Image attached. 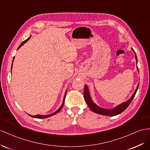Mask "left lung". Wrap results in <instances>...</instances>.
Segmentation results:
<instances>
[{
  "label": "left lung",
  "mask_w": 150,
  "mask_h": 150,
  "mask_svg": "<svg viewBox=\"0 0 150 150\" xmlns=\"http://www.w3.org/2000/svg\"><path fill=\"white\" fill-rule=\"evenodd\" d=\"M132 50L134 51V54H135V57L136 59V62H137V56L136 54V52H134V49L132 48ZM137 70H138V68ZM138 87H139V84H138L136 89L134 92V94H132V97L130 98L129 100H127V101L122 103V104L119 105L118 106H117L116 107H115L113 109H105V108H101V107L98 106V105H96L95 103L92 100V99L90 96L89 94V89H88V87L87 86V85H85L84 86V90H83V96H84V99H85V101L86 102V103L87 104L89 108L91 109V111H93V112L96 113L100 115H106V116H115V115H117L118 114L121 113L122 112H124V111L129 106V105H130V103L132 102V99H134V96L136 94V92L138 89Z\"/></svg>",
  "instance_id": "obj_1"
}]
</instances>
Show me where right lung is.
<instances>
[{"instance_id": "right-lung-1", "label": "right lung", "mask_w": 150, "mask_h": 150, "mask_svg": "<svg viewBox=\"0 0 150 150\" xmlns=\"http://www.w3.org/2000/svg\"><path fill=\"white\" fill-rule=\"evenodd\" d=\"M30 37H29L28 38H27V39L26 40H25V41H23L22 42V43L20 44V45L19 46V47L18 48V49H19V48H20L21 46L23 45L25 43H26V42H27L29 39H30ZM14 58H13V61H14ZM12 66H13V64H12ZM11 70H12V67H11ZM67 91H66V93H65V94H64V99H63V103H62V105H61V106L59 107V108L57 110L56 112H55L54 113H52V114H50V115H34V116H33V115H30V116H31L32 117H33V118H47V117H51V116H52V115H56V113H59V112H60V110L62 109V108H63V105H64V99H65V97H66V95H67Z\"/></svg>"}]
</instances>
